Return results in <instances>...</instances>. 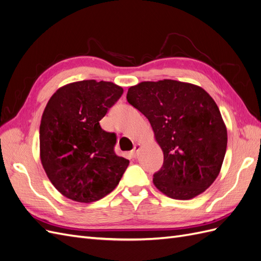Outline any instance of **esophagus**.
Returning a JSON list of instances; mask_svg holds the SVG:
<instances>
[{
	"instance_id": "34e87169",
	"label": "esophagus",
	"mask_w": 261,
	"mask_h": 261,
	"mask_svg": "<svg viewBox=\"0 0 261 261\" xmlns=\"http://www.w3.org/2000/svg\"><path fill=\"white\" fill-rule=\"evenodd\" d=\"M139 150H140V145H139V144H136L135 146H134V149L132 150V154H133L134 158L137 156V154H138V152H139Z\"/></svg>"
}]
</instances>
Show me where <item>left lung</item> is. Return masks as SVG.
I'll list each match as a JSON object with an SVG mask.
<instances>
[{
    "label": "left lung",
    "instance_id": "left-lung-1",
    "mask_svg": "<svg viewBox=\"0 0 261 261\" xmlns=\"http://www.w3.org/2000/svg\"><path fill=\"white\" fill-rule=\"evenodd\" d=\"M126 98L148 118L163 151L154 186L181 200L206 191L219 175L227 145L225 124L210 94L193 84L163 80L133 86Z\"/></svg>",
    "mask_w": 261,
    "mask_h": 261
}]
</instances>
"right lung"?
<instances>
[{"instance_id": "1", "label": "right lung", "mask_w": 261, "mask_h": 261, "mask_svg": "<svg viewBox=\"0 0 261 261\" xmlns=\"http://www.w3.org/2000/svg\"><path fill=\"white\" fill-rule=\"evenodd\" d=\"M123 94L110 82L82 81L55 92L40 124V158L51 183L67 198L92 202L120 183L129 161L114 151L116 135L100 121Z\"/></svg>"}]
</instances>
